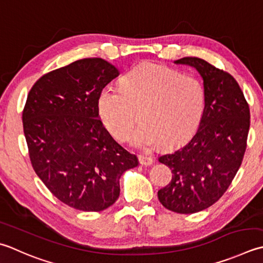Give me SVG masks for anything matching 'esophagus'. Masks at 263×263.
I'll return each mask as SVG.
<instances>
[{"instance_id":"obj_1","label":"esophagus","mask_w":263,"mask_h":263,"mask_svg":"<svg viewBox=\"0 0 263 263\" xmlns=\"http://www.w3.org/2000/svg\"><path fill=\"white\" fill-rule=\"evenodd\" d=\"M139 163L141 164V165H151L153 163V157L152 156H147V155H140L139 156Z\"/></svg>"}]
</instances>
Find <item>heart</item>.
I'll return each instance as SVG.
<instances>
[{
    "mask_svg": "<svg viewBox=\"0 0 263 263\" xmlns=\"http://www.w3.org/2000/svg\"><path fill=\"white\" fill-rule=\"evenodd\" d=\"M98 108L107 130L125 141L140 112L142 125L132 138L138 148L158 145L174 148L197 131L205 108L204 86L193 75L181 74L167 66L145 63L124 76L122 87L106 85Z\"/></svg>",
    "mask_w": 263,
    "mask_h": 263,
    "instance_id": "heart-1",
    "label": "heart"
}]
</instances>
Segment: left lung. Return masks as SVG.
Masks as SVG:
<instances>
[{
    "mask_svg": "<svg viewBox=\"0 0 263 263\" xmlns=\"http://www.w3.org/2000/svg\"><path fill=\"white\" fill-rule=\"evenodd\" d=\"M174 64L192 66L203 79L205 108L197 132L183 147L158 161L172 180L158 190L164 208L181 214L210 208L226 193L243 161L250 130V108L233 76L196 57Z\"/></svg>",
    "mask_w": 263,
    "mask_h": 263,
    "instance_id": "8db88e82",
    "label": "left lung"
}]
</instances>
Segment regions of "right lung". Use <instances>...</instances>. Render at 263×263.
<instances>
[{"instance_id": "add662e5", "label": "right lung", "mask_w": 263, "mask_h": 263, "mask_svg": "<svg viewBox=\"0 0 263 263\" xmlns=\"http://www.w3.org/2000/svg\"><path fill=\"white\" fill-rule=\"evenodd\" d=\"M118 75L101 58L74 61L41 77L23 111L35 173L60 202L85 212L114 204L121 176L139 163L99 118L100 92Z\"/></svg>"}]
</instances>
